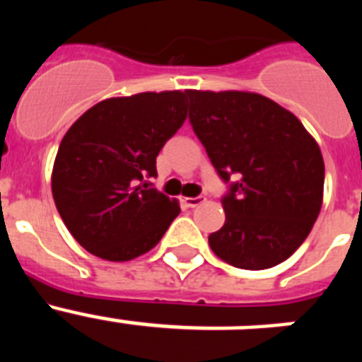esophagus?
<instances>
[{"label":"esophagus","mask_w":362,"mask_h":362,"mask_svg":"<svg viewBox=\"0 0 362 362\" xmlns=\"http://www.w3.org/2000/svg\"><path fill=\"white\" fill-rule=\"evenodd\" d=\"M181 203H183L185 206H188V209H196V206H199V204L203 203V197H183Z\"/></svg>","instance_id":"esophagus-1"}]
</instances>
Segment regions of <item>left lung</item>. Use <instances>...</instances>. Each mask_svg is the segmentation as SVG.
Listing matches in <instances>:
<instances>
[{"label":"left lung","instance_id":"8db88e82","mask_svg":"<svg viewBox=\"0 0 362 362\" xmlns=\"http://www.w3.org/2000/svg\"><path fill=\"white\" fill-rule=\"evenodd\" d=\"M190 123L221 177L225 225L209 245L225 263L264 270L308 238L322 206L325 161L292 112L255 92L187 90Z\"/></svg>","mask_w":362,"mask_h":362}]
</instances>
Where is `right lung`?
I'll return each mask as SVG.
<instances>
[{"label":"right lung","instance_id":"1","mask_svg":"<svg viewBox=\"0 0 362 362\" xmlns=\"http://www.w3.org/2000/svg\"><path fill=\"white\" fill-rule=\"evenodd\" d=\"M187 92L99 101L66 130L52 166L56 209L74 239L105 261L152 250L179 201L150 188L156 158L187 119Z\"/></svg>","mask_w":362,"mask_h":362}]
</instances>
